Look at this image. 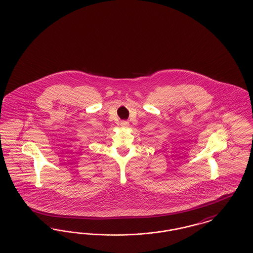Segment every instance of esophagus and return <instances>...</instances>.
I'll list each match as a JSON object with an SVG mask.
<instances>
[{"label": "esophagus", "mask_w": 253, "mask_h": 253, "mask_svg": "<svg viewBox=\"0 0 253 253\" xmlns=\"http://www.w3.org/2000/svg\"><path fill=\"white\" fill-rule=\"evenodd\" d=\"M121 127H128L129 126V122L127 121H122L121 122Z\"/></svg>", "instance_id": "1"}]
</instances>
